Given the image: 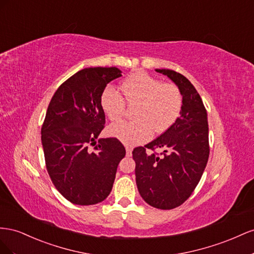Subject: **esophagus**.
<instances>
[{
  "label": "esophagus",
  "instance_id": "esophagus-1",
  "mask_svg": "<svg viewBox=\"0 0 254 254\" xmlns=\"http://www.w3.org/2000/svg\"><path fill=\"white\" fill-rule=\"evenodd\" d=\"M126 150H127V156H131L132 155V147L131 146H126Z\"/></svg>",
  "mask_w": 254,
  "mask_h": 254
}]
</instances>
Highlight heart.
<instances>
[{"mask_svg": "<svg viewBox=\"0 0 254 254\" xmlns=\"http://www.w3.org/2000/svg\"><path fill=\"white\" fill-rule=\"evenodd\" d=\"M127 102L137 104L135 120L118 122L108 132L127 144H138L149 140L152 134L169 129L178 120L183 104V96L175 83L163 82L146 72H137L121 85ZM100 104L111 121H119L126 114V101L114 87L107 86L101 93Z\"/></svg>", "mask_w": 254, "mask_h": 254, "instance_id": "heart-1", "label": "heart"}]
</instances>
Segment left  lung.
<instances>
[{"label":"left lung","instance_id":"1","mask_svg":"<svg viewBox=\"0 0 254 254\" xmlns=\"http://www.w3.org/2000/svg\"><path fill=\"white\" fill-rule=\"evenodd\" d=\"M177 84L183 96L181 115L169 129L133 150L136 184L142 199L159 209H172L190 197L208 161L207 112L193 85L179 72L156 69ZM158 147L164 151L159 157ZM154 152L150 155L146 152Z\"/></svg>","mask_w":254,"mask_h":254}]
</instances>
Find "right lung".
<instances>
[{
    "label": "right lung",
    "instance_id": "add662e5",
    "mask_svg": "<svg viewBox=\"0 0 254 254\" xmlns=\"http://www.w3.org/2000/svg\"><path fill=\"white\" fill-rule=\"evenodd\" d=\"M121 76L116 68H85L64 81L51 99L41 127L49 176L71 203L92 205L107 198L126 148L115 137L95 142L105 125L101 93ZM96 144L93 150L89 144Z\"/></svg>",
    "mask_w": 254,
    "mask_h": 254
}]
</instances>
